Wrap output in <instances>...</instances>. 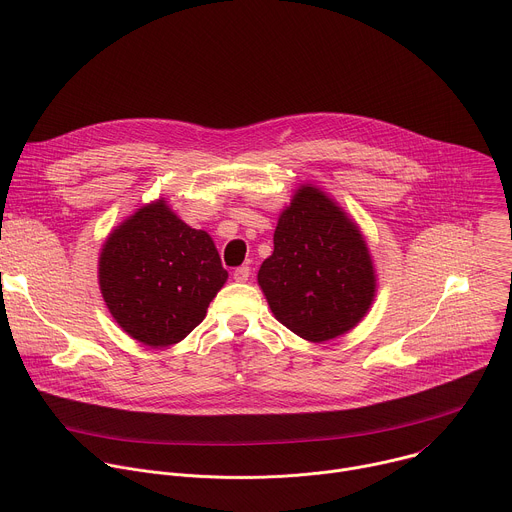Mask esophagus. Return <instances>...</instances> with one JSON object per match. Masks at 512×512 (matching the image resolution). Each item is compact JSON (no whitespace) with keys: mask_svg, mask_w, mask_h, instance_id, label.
<instances>
[{"mask_svg":"<svg viewBox=\"0 0 512 512\" xmlns=\"http://www.w3.org/2000/svg\"><path fill=\"white\" fill-rule=\"evenodd\" d=\"M249 275H251V269H249L247 265H241V267H237V269L233 271L235 281H247V279H249Z\"/></svg>","mask_w":512,"mask_h":512,"instance_id":"obj_1","label":"esophagus"}]
</instances>
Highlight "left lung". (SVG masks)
I'll use <instances>...</instances> for the list:
<instances>
[{"instance_id":"8db88e82","label":"left lung","mask_w":512,"mask_h":512,"mask_svg":"<svg viewBox=\"0 0 512 512\" xmlns=\"http://www.w3.org/2000/svg\"><path fill=\"white\" fill-rule=\"evenodd\" d=\"M257 281L273 316L310 342L352 330L377 291L367 241L346 212L312 184L300 186L279 214L273 253Z\"/></svg>"}]
</instances>
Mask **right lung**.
<instances>
[{
    "mask_svg": "<svg viewBox=\"0 0 512 512\" xmlns=\"http://www.w3.org/2000/svg\"><path fill=\"white\" fill-rule=\"evenodd\" d=\"M227 277L210 235L188 227L166 200L125 218L99 257V285L111 316L152 348L184 340Z\"/></svg>",
    "mask_w": 512,
    "mask_h": 512,
    "instance_id": "1",
    "label": "right lung"
}]
</instances>
